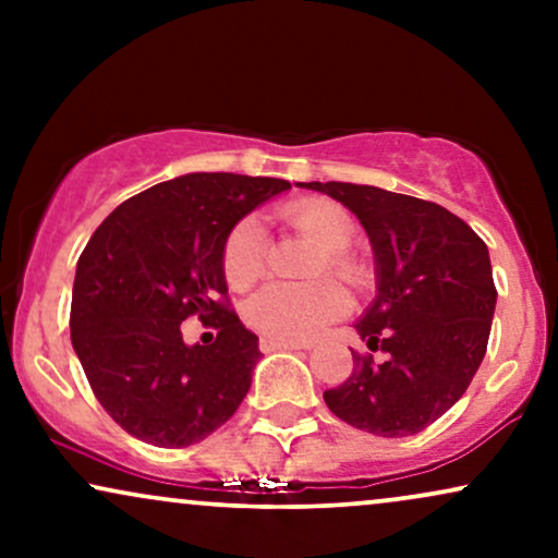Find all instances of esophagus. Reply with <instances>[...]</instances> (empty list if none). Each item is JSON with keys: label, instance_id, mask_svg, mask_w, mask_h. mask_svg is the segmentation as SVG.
Returning a JSON list of instances; mask_svg holds the SVG:
<instances>
[{"label": "esophagus", "instance_id": "34e87169", "mask_svg": "<svg viewBox=\"0 0 558 558\" xmlns=\"http://www.w3.org/2000/svg\"><path fill=\"white\" fill-rule=\"evenodd\" d=\"M259 349L265 351V354H270V351H296V349H306V345L278 341V338H270V336H262V338H259Z\"/></svg>", "mask_w": 558, "mask_h": 558}]
</instances>
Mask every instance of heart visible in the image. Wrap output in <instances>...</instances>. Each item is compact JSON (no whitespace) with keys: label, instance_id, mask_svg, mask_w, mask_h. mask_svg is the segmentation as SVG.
Returning a JSON list of instances; mask_svg holds the SVG:
<instances>
[{"label":"heart","instance_id":"heart-1","mask_svg":"<svg viewBox=\"0 0 558 558\" xmlns=\"http://www.w3.org/2000/svg\"><path fill=\"white\" fill-rule=\"evenodd\" d=\"M283 220L291 230L317 246L310 265L312 278L332 275L351 288L369 283V265L349 246L356 235V222L343 204L312 196L288 204ZM267 270V235L254 217H243L230 230L222 246V272L230 288L243 291L254 286ZM349 299L332 280H315L306 286L272 283L248 299L246 319L254 330L278 341L301 343L315 338L325 325L345 315Z\"/></svg>","mask_w":558,"mask_h":558}]
</instances>
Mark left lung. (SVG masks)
<instances>
[{
    "label": "left lung",
    "instance_id": "1",
    "mask_svg": "<svg viewBox=\"0 0 558 558\" xmlns=\"http://www.w3.org/2000/svg\"><path fill=\"white\" fill-rule=\"evenodd\" d=\"M360 217L375 252L377 296L354 325L373 354L325 390L338 420L383 438L433 425L464 396L488 349L496 286L488 246L440 204L356 183H299Z\"/></svg>",
    "mask_w": 558,
    "mask_h": 558
}]
</instances>
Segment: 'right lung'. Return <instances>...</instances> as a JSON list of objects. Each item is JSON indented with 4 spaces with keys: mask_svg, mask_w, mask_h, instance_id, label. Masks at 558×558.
Wrapping results in <instances>:
<instances>
[{
    "mask_svg": "<svg viewBox=\"0 0 558 558\" xmlns=\"http://www.w3.org/2000/svg\"><path fill=\"white\" fill-rule=\"evenodd\" d=\"M280 178L189 172L120 204L75 270L70 338L105 412L133 438L185 448L226 425L252 388L259 338L228 306L222 246ZM191 314L218 330L185 347Z\"/></svg>",
    "mask_w": 558,
    "mask_h": 558,
    "instance_id": "add662e5",
    "label": "right lung"
}]
</instances>
